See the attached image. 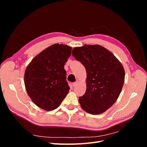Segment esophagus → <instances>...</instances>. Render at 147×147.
Instances as JSON below:
<instances>
[{
  "instance_id": "obj_1",
  "label": "esophagus",
  "mask_w": 147,
  "mask_h": 147,
  "mask_svg": "<svg viewBox=\"0 0 147 147\" xmlns=\"http://www.w3.org/2000/svg\"><path fill=\"white\" fill-rule=\"evenodd\" d=\"M78 83H79V82L78 81H77L76 82H75V83H74L73 84H72V86H74V87H75V86H77L78 84Z\"/></svg>"
}]
</instances>
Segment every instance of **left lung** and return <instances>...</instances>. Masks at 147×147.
<instances>
[{
    "mask_svg": "<svg viewBox=\"0 0 147 147\" xmlns=\"http://www.w3.org/2000/svg\"><path fill=\"white\" fill-rule=\"evenodd\" d=\"M72 56L86 70V90L79 97L81 107L92 115L105 112L121 93L125 77L123 66L112 52L99 45L75 47Z\"/></svg>",
    "mask_w": 147,
    "mask_h": 147,
    "instance_id": "1",
    "label": "left lung"
}]
</instances>
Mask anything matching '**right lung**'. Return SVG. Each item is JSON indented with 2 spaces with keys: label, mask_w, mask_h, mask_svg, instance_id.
Wrapping results in <instances>:
<instances>
[{
  "label": "right lung",
  "mask_w": 147,
  "mask_h": 147,
  "mask_svg": "<svg viewBox=\"0 0 147 147\" xmlns=\"http://www.w3.org/2000/svg\"><path fill=\"white\" fill-rule=\"evenodd\" d=\"M71 52L72 47L54 44L40 53L26 67V90L38 107L46 111L55 110L68 94L70 87L64 65Z\"/></svg>",
  "instance_id": "add662e5"
}]
</instances>
